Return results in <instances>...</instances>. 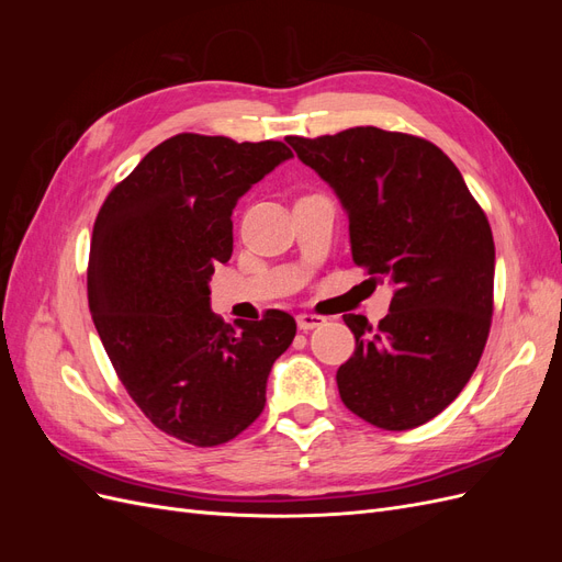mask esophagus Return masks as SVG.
<instances>
[{
	"label": "esophagus",
	"instance_id": "obj_1",
	"mask_svg": "<svg viewBox=\"0 0 562 562\" xmlns=\"http://www.w3.org/2000/svg\"><path fill=\"white\" fill-rule=\"evenodd\" d=\"M323 323H326V318L323 316H316V314H300L297 316V328L300 330H314V328H318V326H323Z\"/></svg>",
	"mask_w": 562,
	"mask_h": 562
}]
</instances>
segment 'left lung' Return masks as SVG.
Returning a JSON list of instances; mask_svg holds the SVG:
<instances>
[{"label": "left lung", "instance_id": "left-lung-1", "mask_svg": "<svg viewBox=\"0 0 562 562\" xmlns=\"http://www.w3.org/2000/svg\"><path fill=\"white\" fill-rule=\"evenodd\" d=\"M288 145L342 203L353 262L394 285L378 328L345 316L356 351L337 370L339 396L372 427L415 429L459 396L485 349L495 288L487 217L457 166L415 135L356 126Z\"/></svg>", "mask_w": 562, "mask_h": 562}]
</instances>
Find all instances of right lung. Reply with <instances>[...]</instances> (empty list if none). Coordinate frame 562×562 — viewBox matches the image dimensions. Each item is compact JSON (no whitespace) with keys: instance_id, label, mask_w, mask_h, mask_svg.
Returning a JSON list of instances; mask_svg holds the SVG:
<instances>
[{"instance_id":"right-lung-1","label":"right lung","mask_w":562,"mask_h":562,"mask_svg":"<svg viewBox=\"0 0 562 562\" xmlns=\"http://www.w3.org/2000/svg\"><path fill=\"white\" fill-rule=\"evenodd\" d=\"M291 157L277 140L180 133L145 155L95 217V330L128 396L184 443L211 448L248 429L295 337V318L279 310L229 326L213 314L209 285L232 255L236 201Z\"/></svg>"}]
</instances>
